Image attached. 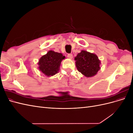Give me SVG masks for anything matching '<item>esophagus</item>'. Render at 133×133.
<instances>
[{
  "instance_id": "esophagus-1",
  "label": "esophagus",
  "mask_w": 133,
  "mask_h": 133,
  "mask_svg": "<svg viewBox=\"0 0 133 133\" xmlns=\"http://www.w3.org/2000/svg\"><path fill=\"white\" fill-rule=\"evenodd\" d=\"M67 57H68V58L72 59V58H73V55H72L71 54H68V55H67Z\"/></svg>"
}]
</instances>
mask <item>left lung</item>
I'll return each instance as SVG.
<instances>
[{
    "label": "left lung",
    "instance_id": "8db88e82",
    "mask_svg": "<svg viewBox=\"0 0 133 133\" xmlns=\"http://www.w3.org/2000/svg\"><path fill=\"white\" fill-rule=\"evenodd\" d=\"M75 65L78 70L87 77L96 74L100 69V62L95 54L82 50L75 58Z\"/></svg>",
    "mask_w": 133,
    "mask_h": 133
}]
</instances>
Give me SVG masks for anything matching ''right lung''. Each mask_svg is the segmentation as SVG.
Instances as JSON below:
<instances>
[{
    "label": "right lung",
    "mask_w": 133,
    "mask_h": 133,
    "mask_svg": "<svg viewBox=\"0 0 133 133\" xmlns=\"http://www.w3.org/2000/svg\"><path fill=\"white\" fill-rule=\"evenodd\" d=\"M65 58L61 53L50 50L39 59V69L48 76H53L58 73L60 63Z\"/></svg>",
    "instance_id": "1"
}]
</instances>
